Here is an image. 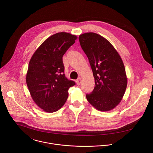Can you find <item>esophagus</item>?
Listing matches in <instances>:
<instances>
[{"mask_svg": "<svg viewBox=\"0 0 153 153\" xmlns=\"http://www.w3.org/2000/svg\"><path fill=\"white\" fill-rule=\"evenodd\" d=\"M80 83H81V79L79 77V78H78V79L76 80V84H77V85H80Z\"/></svg>", "mask_w": 153, "mask_h": 153, "instance_id": "34e87169", "label": "esophagus"}]
</instances>
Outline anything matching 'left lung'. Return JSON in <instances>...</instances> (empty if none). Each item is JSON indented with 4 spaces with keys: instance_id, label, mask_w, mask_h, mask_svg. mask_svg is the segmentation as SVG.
<instances>
[{
    "instance_id": "obj_1",
    "label": "left lung",
    "mask_w": 153,
    "mask_h": 153,
    "mask_svg": "<svg viewBox=\"0 0 153 153\" xmlns=\"http://www.w3.org/2000/svg\"><path fill=\"white\" fill-rule=\"evenodd\" d=\"M79 40L95 79V88L86 95L87 100L98 111L112 110L123 99L127 85L123 60L113 45L98 34L84 33Z\"/></svg>"
}]
</instances>
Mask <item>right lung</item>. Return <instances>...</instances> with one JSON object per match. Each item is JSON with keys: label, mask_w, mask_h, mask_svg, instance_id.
I'll list each match as a JSON object with an SVG mask.
<instances>
[{"label": "right lung", "mask_w": 153, "mask_h": 153, "mask_svg": "<svg viewBox=\"0 0 153 153\" xmlns=\"http://www.w3.org/2000/svg\"><path fill=\"white\" fill-rule=\"evenodd\" d=\"M77 37L61 32L47 38L30 58L26 84L33 101L43 111L53 113L62 108L69 88L75 85L64 74L63 56Z\"/></svg>", "instance_id": "add662e5"}]
</instances>
